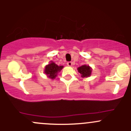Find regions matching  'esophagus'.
<instances>
[{"mask_svg":"<svg viewBox=\"0 0 131 131\" xmlns=\"http://www.w3.org/2000/svg\"><path fill=\"white\" fill-rule=\"evenodd\" d=\"M67 65H68V67H71V66H72V63H71V61L67 62Z\"/></svg>","mask_w":131,"mask_h":131,"instance_id":"esophagus-1","label":"esophagus"}]
</instances>
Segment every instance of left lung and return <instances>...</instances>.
Wrapping results in <instances>:
<instances>
[{
	"mask_svg": "<svg viewBox=\"0 0 131 131\" xmlns=\"http://www.w3.org/2000/svg\"><path fill=\"white\" fill-rule=\"evenodd\" d=\"M77 70H78V72L81 74V75H82L81 77L82 78L90 77L91 73H92V68L89 65H86V64L78 67Z\"/></svg>",
	"mask_w": 131,
	"mask_h": 131,
	"instance_id": "obj_1",
	"label": "left lung"
}]
</instances>
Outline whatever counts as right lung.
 Returning a JSON list of instances; mask_svg holds the SVG:
<instances>
[{
	"label": "right lung",
	"instance_id": "right-lung-1",
	"mask_svg": "<svg viewBox=\"0 0 131 131\" xmlns=\"http://www.w3.org/2000/svg\"><path fill=\"white\" fill-rule=\"evenodd\" d=\"M63 66H58L53 62L48 64L45 67V73L49 78L54 79L57 76L58 73L63 69Z\"/></svg>",
	"mask_w": 131,
	"mask_h": 131
}]
</instances>
